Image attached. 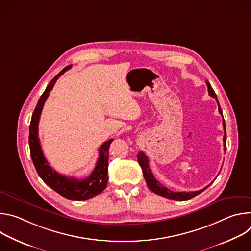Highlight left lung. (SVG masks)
I'll list each match as a JSON object with an SVG mask.
<instances>
[{
	"instance_id": "left-lung-1",
	"label": "left lung",
	"mask_w": 251,
	"mask_h": 251,
	"mask_svg": "<svg viewBox=\"0 0 251 251\" xmlns=\"http://www.w3.org/2000/svg\"><path fill=\"white\" fill-rule=\"evenodd\" d=\"M206 85H207V90H208V94L216 98L218 104H219V112L221 113V115H223V111L221 109V106H220V103H219V100H218V97H217V94L216 92L213 91L211 85L209 84L208 81H206ZM223 125H224V130H225V135H224V148H225V152L226 151V123H225V119L223 121ZM137 159H138V163L140 165V167L142 168V171H143V175H144V177H145V181L147 183V186L148 188L155 194L159 195V196H162V197H165L167 199H170V200H175V201H187V200H190L196 196H198L199 194H201V192H203L205 189H207L209 187L206 186L205 188H203L202 190H200V191H196V192H172L170 191L168 188L164 187L162 184H160L156 178L154 176V175L152 174L151 170H150V167H149V160H148V157L143 153L142 151L138 153L137 155Z\"/></svg>"
}]
</instances>
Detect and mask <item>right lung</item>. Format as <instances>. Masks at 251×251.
<instances>
[{
  "instance_id": "right-lung-1",
  "label": "right lung",
  "mask_w": 251,
  "mask_h": 251,
  "mask_svg": "<svg viewBox=\"0 0 251 251\" xmlns=\"http://www.w3.org/2000/svg\"><path fill=\"white\" fill-rule=\"evenodd\" d=\"M71 66L73 65L64 67L56 76L51 79L50 84L47 86L45 92L42 94L31 116L29 124L28 144L32 163L39 176L42 177V180L57 194L68 200L84 201L99 195L106 188L107 182H108V176H107V174H108L109 159L108 151L113 139L106 141L101 145V147L99 148V158L96 162V166L90 176L84 178L66 176L54 171L50 166L43 154L39 139V121L43 111L44 104L48 96L50 95V91L55 84L57 78L62 75Z\"/></svg>"
}]
</instances>
